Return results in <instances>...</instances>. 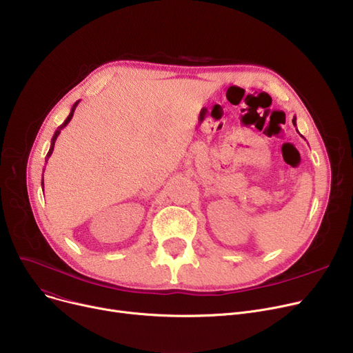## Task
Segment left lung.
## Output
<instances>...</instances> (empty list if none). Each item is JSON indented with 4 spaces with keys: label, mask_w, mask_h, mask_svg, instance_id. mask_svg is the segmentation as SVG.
<instances>
[{
    "label": "left lung",
    "mask_w": 353,
    "mask_h": 353,
    "mask_svg": "<svg viewBox=\"0 0 353 353\" xmlns=\"http://www.w3.org/2000/svg\"><path fill=\"white\" fill-rule=\"evenodd\" d=\"M294 123H296V117H293V124H294Z\"/></svg>",
    "instance_id": "left-lung-1"
}]
</instances>
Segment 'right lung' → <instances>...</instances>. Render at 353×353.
<instances>
[{
  "label": "right lung",
  "mask_w": 353,
  "mask_h": 353,
  "mask_svg": "<svg viewBox=\"0 0 353 353\" xmlns=\"http://www.w3.org/2000/svg\"><path fill=\"white\" fill-rule=\"evenodd\" d=\"M80 101H76L74 103V105H72V108H71V111H70V114H68V117L65 119V121L55 130V133H54V136H52V139H51V145H50V150H48V153H47V156H46V163L48 161V159H50V156L52 154V150H54V144H55V140H57V137H59V134L61 133V130L70 123V120L72 119V114H74V110H76V107H77V104H79ZM41 186H43V190H44V177H43V181H41Z\"/></svg>",
  "instance_id": "obj_1"
}]
</instances>
